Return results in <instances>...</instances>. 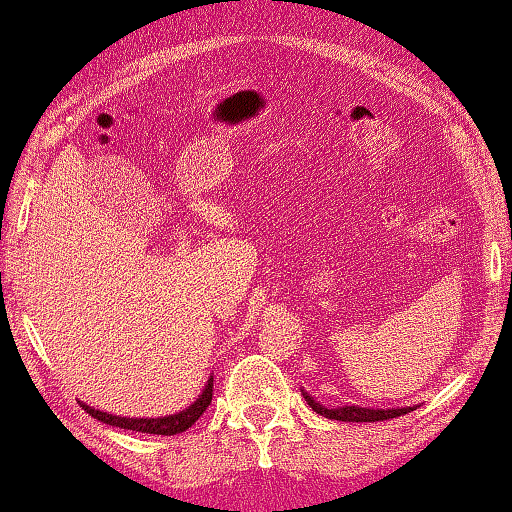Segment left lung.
<instances>
[{
    "label": "left lung",
    "mask_w": 512,
    "mask_h": 512,
    "mask_svg": "<svg viewBox=\"0 0 512 512\" xmlns=\"http://www.w3.org/2000/svg\"><path fill=\"white\" fill-rule=\"evenodd\" d=\"M308 406L315 410V413L324 415L328 419H337V422H386V419H395L399 415L410 413L413 408H395V410H370V408H359V406H344V408H324L317 404L313 397L304 393Z\"/></svg>",
    "instance_id": "8db88e82"
}]
</instances>
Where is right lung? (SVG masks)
I'll return each mask as SVG.
<instances>
[{
	"label": "right lung",
	"mask_w": 512,
	"mask_h": 512,
	"mask_svg": "<svg viewBox=\"0 0 512 512\" xmlns=\"http://www.w3.org/2000/svg\"><path fill=\"white\" fill-rule=\"evenodd\" d=\"M210 399H213V377L208 379V384L204 388V393L199 395L197 402L193 406H188L186 410L177 415H168V417H155V419H135V417H119V415H108L102 413V410H95L86 404L82 408L90 417H95L97 422H104L108 426H117V428H126V430H139V433H150V435H177L184 433L186 428L193 426L199 417L204 415V410L210 406Z\"/></svg>",
	"instance_id": "right-lung-1"
}]
</instances>
